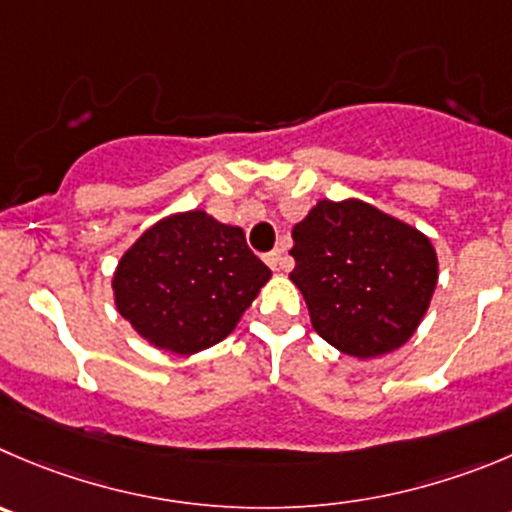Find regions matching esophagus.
Segmentation results:
<instances>
[{"instance_id":"esophagus-1","label":"esophagus","mask_w":512,"mask_h":512,"mask_svg":"<svg viewBox=\"0 0 512 512\" xmlns=\"http://www.w3.org/2000/svg\"><path fill=\"white\" fill-rule=\"evenodd\" d=\"M264 259H266V264H269L271 269H274V271H279V269H286V266H289V261L284 259V253H281L279 248H276V251H271V253H266Z\"/></svg>"}]
</instances>
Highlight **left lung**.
Masks as SVG:
<instances>
[{
  "label": "left lung",
  "instance_id": "1",
  "mask_svg": "<svg viewBox=\"0 0 512 512\" xmlns=\"http://www.w3.org/2000/svg\"><path fill=\"white\" fill-rule=\"evenodd\" d=\"M291 238L289 279L321 339L369 359L415 334L437 284L430 238L362 201H319Z\"/></svg>",
  "mask_w": 512,
  "mask_h": 512
}]
</instances>
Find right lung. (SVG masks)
Wrapping results in <instances>:
<instances>
[{
	"instance_id": "right-lung-1",
	"label": "right lung",
	"mask_w": 512,
	"mask_h": 512,
	"mask_svg": "<svg viewBox=\"0 0 512 512\" xmlns=\"http://www.w3.org/2000/svg\"><path fill=\"white\" fill-rule=\"evenodd\" d=\"M269 276L241 228L188 211L155 223L125 251L113 291L140 337L193 354L236 329Z\"/></svg>"
}]
</instances>
